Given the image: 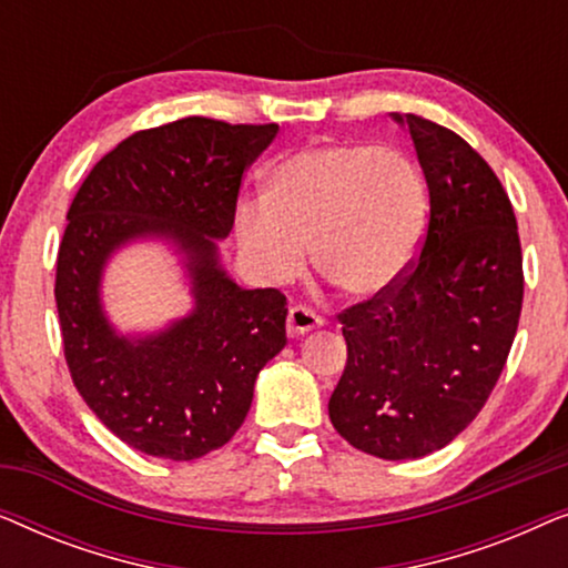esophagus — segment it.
Returning <instances> with one entry per match:
<instances>
[{"label": "esophagus", "instance_id": "34e87169", "mask_svg": "<svg viewBox=\"0 0 568 568\" xmlns=\"http://www.w3.org/2000/svg\"><path fill=\"white\" fill-rule=\"evenodd\" d=\"M317 325H323V317L315 315L313 310L305 305H294L290 310V315H286V333H290V336H305L307 331L317 328Z\"/></svg>", "mask_w": 568, "mask_h": 568}]
</instances>
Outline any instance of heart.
Listing matches in <instances>:
<instances>
[{"mask_svg": "<svg viewBox=\"0 0 568 568\" xmlns=\"http://www.w3.org/2000/svg\"><path fill=\"white\" fill-rule=\"evenodd\" d=\"M429 185L395 146L317 144L271 170L266 199L235 209L237 243L263 282L284 284L305 268L352 297H377L400 282L422 251Z\"/></svg>", "mask_w": 568, "mask_h": 568, "instance_id": "obj_1", "label": "heart"}]
</instances>
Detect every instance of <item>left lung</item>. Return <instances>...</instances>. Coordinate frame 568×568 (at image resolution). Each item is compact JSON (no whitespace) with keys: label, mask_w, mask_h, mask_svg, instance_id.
<instances>
[{"label":"left lung","mask_w":568,"mask_h":568,"mask_svg":"<svg viewBox=\"0 0 568 568\" xmlns=\"http://www.w3.org/2000/svg\"><path fill=\"white\" fill-rule=\"evenodd\" d=\"M393 119L414 139L429 224L406 276L338 315L348 356L328 414L362 453L416 460L484 408L515 341L525 276L515 209L488 162L439 123Z\"/></svg>","instance_id":"1"}]
</instances>
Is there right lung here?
<instances>
[{
	"label": "right lung",
	"instance_id": "add662e5",
	"mask_svg": "<svg viewBox=\"0 0 568 568\" xmlns=\"http://www.w3.org/2000/svg\"><path fill=\"white\" fill-rule=\"evenodd\" d=\"M276 123L181 119L136 131L77 191L57 261V310L74 387L121 442L165 460H196L235 437L266 362L286 344V297L243 290L220 263L243 173ZM162 236L184 255L194 310L168 329L123 337L99 282L126 242Z\"/></svg>",
	"mask_w": 568,
	"mask_h": 568
}]
</instances>
